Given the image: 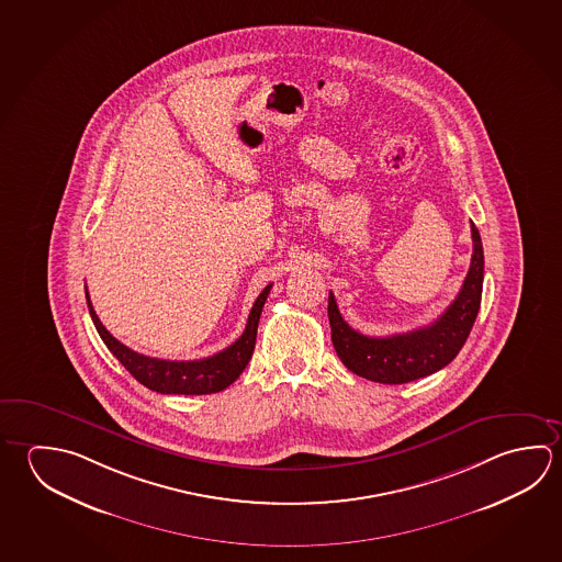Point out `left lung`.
Returning a JSON list of instances; mask_svg holds the SVG:
<instances>
[{
    "label": "left lung",
    "mask_w": 562,
    "mask_h": 562,
    "mask_svg": "<svg viewBox=\"0 0 562 562\" xmlns=\"http://www.w3.org/2000/svg\"><path fill=\"white\" fill-rule=\"evenodd\" d=\"M472 240V265L460 294L434 324L408 334L369 337L355 331L339 314L335 295L329 292L331 341L341 363L355 374L383 384L411 383L452 363L472 331L482 304L483 247L473 223Z\"/></svg>",
    "instance_id": "obj_1"
}]
</instances>
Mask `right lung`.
Returning <instances> with one entry per match:
<instances>
[{
    "label": "right lung",
    "mask_w": 562,
    "mask_h": 562,
    "mask_svg": "<svg viewBox=\"0 0 562 562\" xmlns=\"http://www.w3.org/2000/svg\"><path fill=\"white\" fill-rule=\"evenodd\" d=\"M270 288L272 284H268L258 295L248 315L247 327L237 341L228 345L227 349H223L221 353L211 355L207 359H198V361H168V359H156V357L132 351L126 345L120 344L119 339L110 335L109 329L100 324L99 315L90 304L89 292H87V304H89L94 327L104 345L109 347L110 353L128 369L136 381L148 386L149 391L161 394H211L225 391L228 384L235 383L240 373L247 369L257 344L258 319L270 294Z\"/></svg>",
    "instance_id": "add662e5"
}]
</instances>
